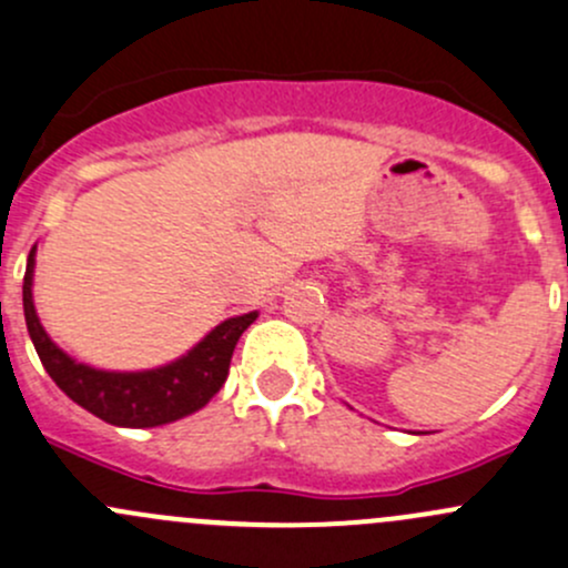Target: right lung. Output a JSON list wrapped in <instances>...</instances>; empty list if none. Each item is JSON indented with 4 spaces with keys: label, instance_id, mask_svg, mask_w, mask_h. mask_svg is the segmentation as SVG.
Masks as SVG:
<instances>
[{
    "label": "right lung",
    "instance_id": "obj_1",
    "mask_svg": "<svg viewBox=\"0 0 568 568\" xmlns=\"http://www.w3.org/2000/svg\"><path fill=\"white\" fill-rule=\"evenodd\" d=\"M32 272L34 247L29 253L27 274H23V318H27L29 337L45 373L73 403L116 427L169 425L204 408L229 378L231 356L242 332L258 318V313H247L223 321L187 356L165 367L143 369V373H109V369H94L70 359L48 337L34 313Z\"/></svg>",
    "mask_w": 568,
    "mask_h": 568
}]
</instances>
